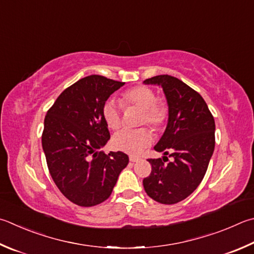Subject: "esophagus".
Segmentation results:
<instances>
[{"label":"esophagus","instance_id":"esophagus-1","mask_svg":"<svg viewBox=\"0 0 254 254\" xmlns=\"http://www.w3.org/2000/svg\"><path fill=\"white\" fill-rule=\"evenodd\" d=\"M140 159L139 158H137V156H134V155H131L130 156V161H131V162H137V161H139Z\"/></svg>","mask_w":254,"mask_h":254}]
</instances>
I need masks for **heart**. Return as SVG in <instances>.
Returning <instances> with one entry per match:
<instances>
[{
	"label": "heart",
	"instance_id": "heart-1",
	"mask_svg": "<svg viewBox=\"0 0 254 254\" xmlns=\"http://www.w3.org/2000/svg\"><path fill=\"white\" fill-rule=\"evenodd\" d=\"M122 103L127 107H136L143 110L142 123L149 124L155 130L163 126L168 119L169 110L163 101L156 100L154 91L149 86L140 85L128 89L122 94ZM103 118L111 130L121 127V109L114 100H108L103 105ZM152 136L146 128H123L113 136V145L117 150L128 154H140L150 145Z\"/></svg>",
	"mask_w": 254,
	"mask_h": 254
}]
</instances>
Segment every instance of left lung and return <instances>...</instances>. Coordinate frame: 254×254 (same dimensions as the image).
<instances>
[{
	"label": "left lung",
	"mask_w": 254,
	"mask_h": 254,
	"mask_svg": "<svg viewBox=\"0 0 254 254\" xmlns=\"http://www.w3.org/2000/svg\"><path fill=\"white\" fill-rule=\"evenodd\" d=\"M143 83L162 87L169 109L167 127L154 146L163 160H147L152 171L143 187L151 199L174 204L190 195L204 178L214 151V119L203 98L177 77L156 75ZM169 151L172 161L165 156Z\"/></svg>",
	"instance_id": "8db88e82"
}]
</instances>
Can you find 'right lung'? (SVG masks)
I'll list each match as a JSON object with an SVG mask.
<instances>
[{"label":"right lung","instance_id":"obj_1","mask_svg":"<svg viewBox=\"0 0 254 254\" xmlns=\"http://www.w3.org/2000/svg\"><path fill=\"white\" fill-rule=\"evenodd\" d=\"M126 83L90 75L64 90L44 119L42 147L51 177L66 199L93 206L111 195L128 156L100 151L110 140L103 105Z\"/></svg>","mask_w":254,"mask_h":254}]
</instances>
